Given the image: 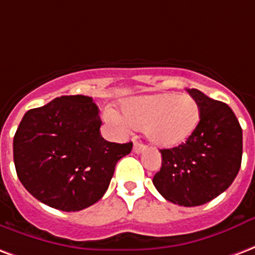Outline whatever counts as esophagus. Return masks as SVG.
<instances>
[{
	"instance_id": "obj_1",
	"label": "esophagus",
	"mask_w": 255,
	"mask_h": 255,
	"mask_svg": "<svg viewBox=\"0 0 255 255\" xmlns=\"http://www.w3.org/2000/svg\"><path fill=\"white\" fill-rule=\"evenodd\" d=\"M133 150H134V153H141V152H144V150H145V145H142V144H140V142H134Z\"/></svg>"
}]
</instances>
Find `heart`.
Segmentation results:
<instances>
[{
    "label": "heart",
    "mask_w": 255,
    "mask_h": 255,
    "mask_svg": "<svg viewBox=\"0 0 255 255\" xmlns=\"http://www.w3.org/2000/svg\"><path fill=\"white\" fill-rule=\"evenodd\" d=\"M122 115L106 109L107 121L120 128L142 129L153 145L171 148L185 142L200 122L201 111L190 95L153 94L134 96L122 102Z\"/></svg>",
    "instance_id": "heart-1"
}]
</instances>
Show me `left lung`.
Segmentation results:
<instances>
[{"label":"left lung","instance_id":"obj_1","mask_svg":"<svg viewBox=\"0 0 255 255\" xmlns=\"http://www.w3.org/2000/svg\"><path fill=\"white\" fill-rule=\"evenodd\" d=\"M189 94L201 117L193 134L181 145L161 149V168L153 185L167 201L198 206L216 198L235 179L242 161V128L226 103L198 89Z\"/></svg>","mask_w":255,"mask_h":255}]
</instances>
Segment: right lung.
Masks as SVG:
<instances>
[{
	"instance_id": "1",
	"label": "right lung",
	"mask_w": 255,
	"mask_h": 255,
	"mask_svg": "<svg viewBox=\"0 0 255 255\" xmlns=\"http://www.w3.org/2000/svg\"><path fill=\"white\" fill-rule=\"evenodd\" d=\"M92 98H55L24 114L13 138L20 182L36 200L65 212L94 205L103 197L115 164L133 144L109 142Z\"/></svg>"
}]
</instances>
